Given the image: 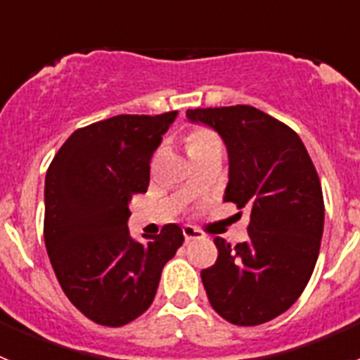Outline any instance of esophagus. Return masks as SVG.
I'll use <instances>...</instances> for the list:
<instances>
[{
    "label": "esophagus",
    "instance_id": "1",
    "mask_svg": "<svg viewBox=\"0 0 360 360\" xmlns=\"http://www.w3.org/2000/svg\"><path fill=\"white\" fill-rule=\"evenodd\" d=\"M184 238H186L187 241L189 240H200V238H203V232L200 231V229L193 227V225H184Z\"/></svg>",
    "mask_w": 360,
    "mask_h": 360
}]
</instances>
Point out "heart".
Returning <instances> with one entry per match:
<instances>
[{
	"label": "heart",
	"instance_id": "heart-1",
	"mask_svg": "<svg viewBox=\"0 0 360 360\" xmlns=\"http://www.w3.org/2000/svg\"><path fill=\"white\" fill-rule=\"evenodd\" d=\"M186 148L189 151L191 158H193L196 155H200V153L209 151V149L221 148V139L212 129L198 126V128H193L187 131Z\"/></svg>",
	"mask_w": 360,
	"mask_h": 360
}]
</instances>
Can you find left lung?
<instances>
[{
    "mask_svg": "<svg viewBox=\"0 0 360 360\" xmlns=\"http://www.w3.org/2000/svg\"><path fill=\"white\" fill-rule=\"evenodd\" d=\"M224 139L225 202L250 211L249 240L214 238L218 259L202 270L209 303L238 326L281 316L303 294L316 266L324 225L319 176L297 133L254 106L187 110Z\"/></svg>",
    "mask_w": 360,
    "mask_h": 360,
    "instance_id": "obj_1",
    "label": "left lung"
}]
</instances>
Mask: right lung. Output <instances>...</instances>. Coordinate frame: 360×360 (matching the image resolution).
Here are the masks:
<instances>
[{
	"label": "right lung",
	"mask_w": 360,
	"mask_h": 360,
	"mask_svg": "<svg viewBox=\"0 0 360 360\" xmlns=\"http://www.w3.org/2000/svg\"><path fill=\"white\" fill-rule=\"evenodd\" d=\"M176 111L117 115L73 131L44 180V245L66 297L103 326H124L151 307L162 269L184 243L165 225L139 243L128 203L149 186V162Z\"/></svg>",
	"instance_id": "1"
}]
</instances>
